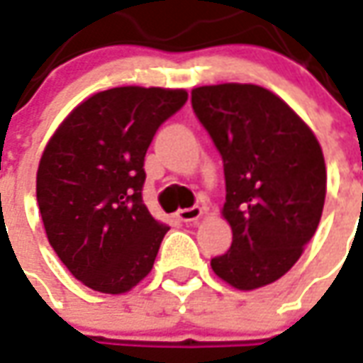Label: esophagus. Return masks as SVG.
Here are the masks:
<instances>
[{
  "label": "esophagus",
  "mask_w": 363,
  "mask_h": 363,
  "mask_svg": "<svg viewBox=\"0 0 363 363\" xmlns=\"http://www.w3.org/2000/svg\"><path fill=\"white\" fill-rule=\"evenodd\" d=\"M200 214H202V208L192 206L184 208V210H179V212H177V218H179L181 222H194V220H199Z\"/></svg>",
  "instance_id": "esophagus-1"
}]
</instances>
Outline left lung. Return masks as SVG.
Returning a JSON list of instances; mask_svg holds the SVG:
<instances>
[{
    "label": "left lung",
    "instance_id": "8db88e82",
    "mask_svg": "<svg viewBox=\"0 0 363 363\" xmlns=\"http://www.w3.org/2000/svg\"><path fill=\"white\" fill-rule=\"evenodd\" d=\"M192 110L222 155L232 245L210 261L242 291L283 277L318 228L326 196L323 149L279 96L255 84L200 86Z\"/></svg>",
    "mask_w": 363,
    "mask_h": 363
}]
</instances>
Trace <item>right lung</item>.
Segmentation results:
<instances>
[{
    "instance_id": "right-lung-1",
    "label": "right lung",
    "mask_w": 363,
    "mask_h": 363,
    "mask_svg": "<svg viewBox=\"0 0 363 363\" xmlns=\"http://www.w3.org/2000/svg\"><path fill=\"white\" fill-rule=\"evenodd\" d=\"M186 98L169 88L104 90L76 106L45 147L40 218L52 250L86 287L120 295L153 267L169 228L143 202L145 153Z\"/></svg>"
}]
</instances>
